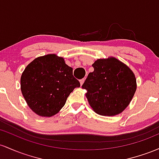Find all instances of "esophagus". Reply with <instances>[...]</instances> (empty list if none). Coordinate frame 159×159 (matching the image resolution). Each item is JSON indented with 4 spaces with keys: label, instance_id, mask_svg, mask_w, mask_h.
<instances>
[{
    "label": "esophagus",
    "instance_id": "esophagus-1",
    "mask_svg": "<svg viewBox=\"0 0 159 159\" xmlns=\"http://www.w3.org/2000/svg\"><path fill=\"white\" fill-rule=\"evenodd\" d=\"M84 81H85V78H83V79H82V80H80V85H83V83H84Z\"/></svg>",
    "mask_w": 159,
    "mask_h": 159
}]
</instances>
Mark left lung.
Listing matches in <instances>:
<instances>
[{"label": "left lung", "mask_w": 159, "mask_h": 159, "mask_svg": "<svg viewBox=\"0 0 159 159\" xmlns=\"http://www.w3.org/2000/svg\"><path fill=\"white\" fill-rule=\"evenodd\" d=\"M82 85L86 89L87 99L95 113L115 116L128 106L137 89L132 70L115 58L98 59L92 65Z\"/></svg>", "instance_id": "1"}]
</instances>
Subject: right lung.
Instances as JSON below:
<instances>
[{
	"instance_id": "1",
	"label": "right lung",
	"mask_w": 159,
	"mask_h": 159,
	"mask_svg": "<svg viewBox=\"0 0 159 159\" xmlns=\"http://www.w3.org/2000/svg\"><path fill=\"white\" fill-rule=\"evenodd\" d=\"M80 83L63 58L50 54L38 57L25 69L21 90L29 107L40 116H52L65 106Z\"/></svg>"
}]
</instances>
